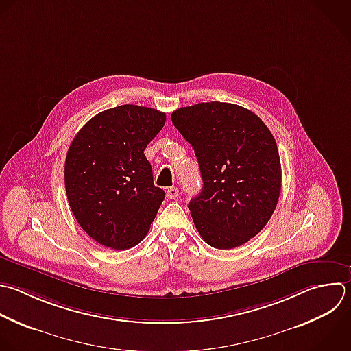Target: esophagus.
Listing matches in <instances>:
<instances>
[{"label": "esophagus", "instance_id": "1", "mask_svg": "<svg viewBox=\"0 0 351 351\" xmlns=\"http://www.w3.org/2000/svg\"><path fill=\"white\" fill-rule=\"evenodd\" d=\"M166 195H167V197H169V199H177V197L180 196L178 188H176V186H171V188H169V189L166 191Z\"/></svg>", "mask_w": 351, "mask_h": 351}]
</instances>
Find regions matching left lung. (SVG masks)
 Returning <instances> with one entry per match:
<instances>
[{
	"label": "left lung",
	"instance_id": "1",
	"mask_svg": "<svg viewBox=\"0 0 351 351\" xmlns=\"http://www.w3.org/2000/svg\"><path fill=\"white\" fill-rule=\"evenodd\" d=\"M192 145L203 188L188 208L203 240L230 250L256 236L270 219L281 189L276 140L250 110L230 103H199L171 114Z\"/></svg>",
	"mask_w": 351,
	"mask_h": 351
}]
</instances>
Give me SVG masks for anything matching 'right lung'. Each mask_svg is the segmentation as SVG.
Returning <instances> with one entry per match:
<instances>
[{
  "instance_id": "obj_1",
  "label": "right lung",
  "mask_w": 351,
  "mask_h": 351,
  "mask_svg": "<svg viewBox=\"0 0 351 351\" xmlns=\"http://www.w3.org/2000/svg\"><path fill=\"white\" fill-rule=\"evenodd\" d=\"M166 114L125 104L93 117L74 137L64 165L70 208L97 243L128 250L148 233L165 199L144 149Z\"/></svg>"
}]
</instances>
